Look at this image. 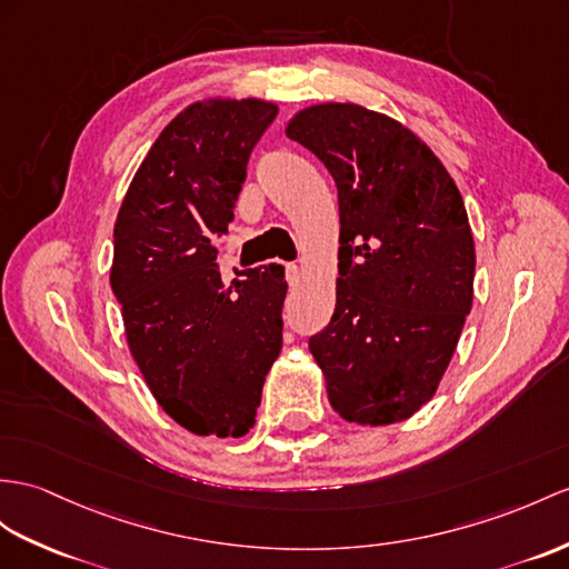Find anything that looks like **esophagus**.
<instances>
[{
	"instance_id": "esophagus-1",
	"label": "esophagus",
	"mask_w": 569,
	"mask_h": 569,
	"mask_svg": "<svg viewBox=\"0 0 569 569\" xmlns=\"http://www.w3.org/2000/svg\"><path fill=\"white\" fill-rule=\"evenodd\" d=\"M287 282L292 287H297L301 282V268L295 266V262H289L287 266Z\"/></svg>"
}]
</instances>
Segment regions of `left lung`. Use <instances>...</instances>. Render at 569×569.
Segmentation results:
<instances>
[{
	"mask_svg": "<svg viewBox=\"0 0 569 569\" xmlns=\"http://www.w3.org/2000/svg\"><path fill=\"white\" fill-rule=\"evenodd\" d=\"M338 186L336 311L309 340L332 410L393 425L432 400L473 307L476 243L445 163L403 122L316 103L284 128Z\"/></svg>",
	"mask_w": 569,
	"mask_h": 569,
	"instance_id": "left-lung-1",
	"label": "left lung"
}]
</instances>
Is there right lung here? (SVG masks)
Returning <instances> with one entry per match:
<instances>
[{
  "label": "right lung",
  "instance_id": "obj_1",
  "mask_svg": "<svg viewBox=\"0 0 569 569\" xmlns=\"http://www.w3.org/2000/svg\"><path fill=\"white\" fill-rule=\"evenodd\" d=\"M277 116L262 99H204L166 124L118 210L110 287L128 348L166 415L198 437H243L282 350L284 268L227 284L224 233L246 163Z\"/></svg>",
  "mask_w": 569,
  "mask_h": 569
}]
</instances>
